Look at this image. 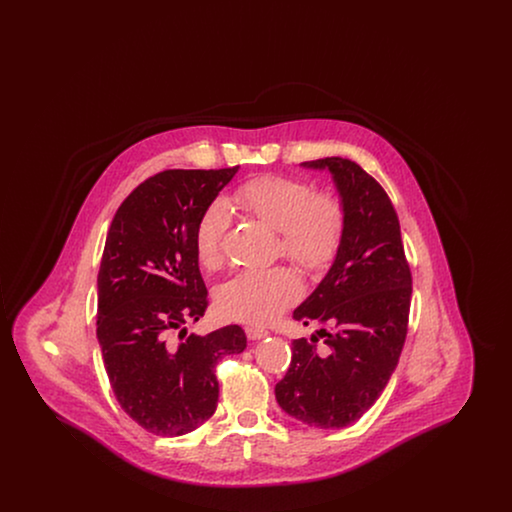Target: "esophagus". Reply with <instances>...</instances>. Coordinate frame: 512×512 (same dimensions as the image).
Returning <instances> with one entry per match:
<instances>
[{
    "label": "esophagus",
    "mask_w": 512,
    "mask_h": 512,
    "mask_svg": "<svg viewBox=\"0 0 512 512\" xmlns=\"http://www.w3.org/2000/svg\"><path fill=\"white\" fill-rule=\"evenodd\" d=\"M245 334H247L249 340H261V338L268 336L267 330L257 328V326H247V328H245Z\"/></svg>",
    "instance_id": "1"
}]
</instances>
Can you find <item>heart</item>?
Returning <instances> with one entry per match:
<instances>
[{
	"label": "heart",
	"mask_w": 512,
	"mask_h": 512,
	"mask_svg": "<svg viewBox=\"0 0 512 512\" xmlns=\"http://www.w3.org/2000/svg\"><path fill=\"white\" fill-rule=\"evenodd\" d=\"M234 209L261 220L278 232V253L307 274H318L336 259L345 232L340 197L317 192L313 184L282 174H263L238 186ZM228 228L226 209L215 203L203 211L194 228L195 257L201 267L217 268ZM301 286L290 268L242 270L228 278L215 303L222 317L265 324L297 301Z\"/></svg>",
	"instance_id": "b5f03b06"
}]
</instances>
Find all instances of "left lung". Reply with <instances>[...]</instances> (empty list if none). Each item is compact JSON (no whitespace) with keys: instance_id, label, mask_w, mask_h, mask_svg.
<instances>
[{"instance_id":"1","label":"left lung","mask_w":512,"mask_h":512,"mask_svg":"<svg viewBox=\"0 0 512 512\" xmlns=\"http://www.w3.org/2000/svg\"><path fill=\"white\" fill-rule=\"evenodd\" d=\"M328 169L345 207L336 261L295 311L318 336L292 341V363L276 384L286 413L315 428L359 420L390 382L407 338L413 274L401 226L386 190L357 163L326 157L303 163ZM322 337L324 346L316 347Z\"/></svg>"}]
</instances>
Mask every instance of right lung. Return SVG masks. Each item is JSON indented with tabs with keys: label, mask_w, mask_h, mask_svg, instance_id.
<instances>
[{
	"label": "right lung",
	"mask_w": 512,
	"mask_h": 512,
	"mask_svg": "<svg viewBox=\"0 0 512 512\" xmlns=\"http://www.w3.org/2000/svg\"><path fill=\"white\" fill-rule=\"evenodd\" d=\"M236 172H157L122 201L107 232L98 274L101 355L122 411L155 436H182L209 420L219 401L215 368L247 345L238 324L207 336L186 328L209 305L195 224Z\"/></svg>",
	"instance_id": "obj_1"
}]
</instances>
